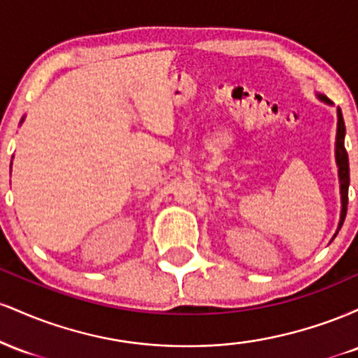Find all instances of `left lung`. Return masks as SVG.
Listing matches in <instances>:
<instances>
[{
  "label": "left lung",
  "mask_w": 358,
  "mask_h": 358,
  "mask_svg": "<svg viewBox=\"0 0 358 358\" xmlns=\"http://www.w3.org/2000/svg\"><path fill=\"white\" fill-rule=\"evenodd\" d=\"M318 99L324 102V104H334L327 96H322V94H316ZM336 117H338V122H336V139H335V162L336 166H338V182H340V200H342V210H340V220L338 227H336V232L334 239L338 234L340 229H342L345 215H347V203H348V185H350V168H348V155L347 150H345V122L342 110H336ZM331 239V241H334Z\"/></svg>",
  "instance_id": "1"
}]
</instances>
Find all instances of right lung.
Listing matches in <instances>:
<instances>
[{
  "label": "right lung",
  "instance_id": "1",
  "mask_svg": "<svg viewBox=\"0 0 358 358\" xmlns=\"http://www.w3.org/2000/svg\"><path fill=\"white\" fill-rule=\"evenodd\" d=\"M24 119V117H23ZM23 119H22V121H20V124H22V122H23Z\"/></svg>",
  "mask_w": 358,
  "mask_h": 358
}]
</instances>
